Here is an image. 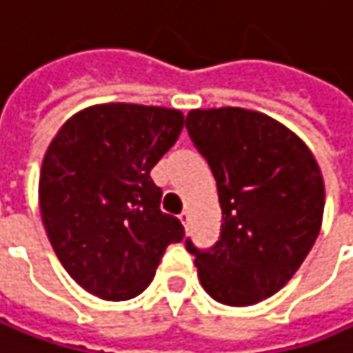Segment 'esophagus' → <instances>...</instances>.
Here are the masks:
<instances>
[{
	"label": "esophagus",
	"instance_id": "esophagus-1",
	"mask_svg": "<svg viewBox=\"0 0 353 353\" xmlns=\"http://www.w3.org/2000/svg\"><path fill=\"white\" fill-rule=\"evenodd\" d=\"M189 211H185V213L181 214V223H183V225H185V229H187V227H189Z\"/></svg>",
	"mask_w": 353,
	"mask_h": 353
}]
</instances>
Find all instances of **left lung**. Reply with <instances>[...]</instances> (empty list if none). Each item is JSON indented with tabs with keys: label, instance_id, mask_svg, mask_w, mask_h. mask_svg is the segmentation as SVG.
I'll return each instance as SVG.
<instances>
[{
	"label": "left lung",
	"instance_id": "1",
	"mask_svg": "<svg viewBox=\"0 0 353 353\" xmlns=\"http://www.w3.org/2000/svg\"><path fill=\"white\" fill-rule=\"evenodd\" d=\"M187 130L211 166L221 237L187 249L203 290L225 305H255L281 290L321 231L325 187L307 144L275 118L245 108L187 114Z\"/></svg>",
	"mask_w": 353,
	"mask_h": 353
}]
</instances>
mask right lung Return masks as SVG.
Instances as JSON below:
<instances>
[{
    "mask_svg": "<svg viewBox=\"0 0 353 353\" xmlns=\"http://www.w3.org/2000/svg\"><path fill=\"white\" fill-rule=\"evenodd\" d=\"M181 110L96 104L70 116L39 170V213L60 263L84 290L132 299L146 290L181 221L161 211L152 166L176 142Z\"/></svg>",
    "mask_w": 353,
    "mask_h": 353,
    "instance_id": "1",
    "label": "right lung"
}]
</instances>
